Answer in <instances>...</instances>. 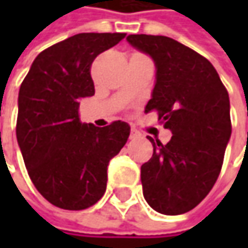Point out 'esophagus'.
I'll use <instances>...</instances> for the list:
<instances>
[{
  "instance_id": "1",
  "label": "esophagus",
  "mask_w": 248,
  "mask_h": 248,
  "mask_svg": "<svg viewBox=\"0 0 248 248\" xmlns=\"http://www.w3.org/2000/svg\"><path fill=\"white\" fill-rule=\"evenodd\" d=\"M139 137V132L135 128L131 129V134H129V139H137Z\"/></svg>"
}]
</instances>
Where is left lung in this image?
Wrapping results in <instances>:
<instances>
[{
	"mask_svg": "<svg viewBox=\"0 0 248 248\" xmlns=\"http://www.w3.org/2000/svg\"><path fill=\"white\" fill-rule=\"evenodd\" d=\"M134 48L156 66L145 111L157 110L172 132L167 145L148 137L153 156L140 167L143 197L160 214H184L213 189L232 134L228 91L214 66L189 46L164 35L131 34Z\"/></svg>",
	"mask_w": 248,
	"mask_h": 248,
	"instance_id": "obj_1",
	"label": "left lung"
}]
</instances>
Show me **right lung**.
Listing matches in <instances>:
<instances>
[{
    "label": "right lung",
    "instance_id": "right-lung-1",
    "mask_svg": "<svg viewBox=\"0 0 248 248\" xmlns=\"http://www.w3.org/2000/svg\"><path fill=\"white\" fill-rule=\"evenodd\" d=\"M124 33H81L40 53L20 85L16 138L30 179L64 210L93 205L106 190L109 161L125 145L129 125L95 127L80 121L82 98L95 93L93 59Z\"/></svg>",
    "mask_w": 248,
    "mask_h": 248
}]
</instances>
